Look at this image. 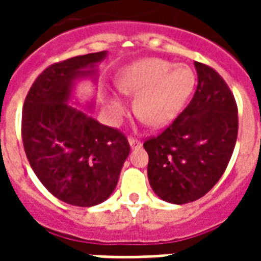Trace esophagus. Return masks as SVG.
<instances>
[{"mask_svg":"<svg viewBox=\"0 0 261 261\" xmlns=\"http://www.w3.org/2000/svg\"><path fill=\"white\" fill-rule=\"evenodd\" d=\"M129 145H130V147H140L141 146V141L138 140V138L136 137H129Z\"/></svg>","mask_w":261,"mask_h":261,"instance_id":"esophagus-1","label":"esophagus"}]
</instances>
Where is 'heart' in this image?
<instances>
[{
  "label": "heart",
  "mask_w": 261,
  "mask_h": 261,
  "mask_svg": "<svg viewBox=\"0 0 261 261\" xmlns=\"http://www.w3.org/2000/svg\"><path fill=\"white\" fill-rule=\"evenodd\" d=\"M195 84L192 70L162 59H142L126 66L117 80L123 94L135 96V112L147 125L159 128L170 124L180 112ZM110 112L121 119L126 108L112 100Z\"/></svg>",
  "instance_id": "b5f03b06"
}]
</instances>
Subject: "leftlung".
Wrapping results in <instances>:
<instances>
[{"mask_svg":"<svg viewBox=\"0 0 261 261\" xmlns=\"http://www.w3.org/2000/svg\"><path fill=\"white\" fill-rule=\"evenodd\" d=\"M192 100L162 133L144 142L154 192L172 204L200 199L225 172L238 137V107L223 78L195 62Z\"/></svg>","mask_w":261,"mask_h":261,"instance_id":"8db88e82","label":"left lung"}]
</instances>
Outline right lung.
<instances>
[{"mask_svg":"<svg viewBox=\"0 0 261 261\" xmlns=\"http://www.w3.org/2000/svg\"><path fill=\"white\" fill-rule=\"evenodd\" d=\"M106 56L102 50L48 66L32 84L22 111L23 146L38 179L55 197L84 208L110 197L130 151L119 129L68 105L74 81L95 75Z\"/></svg>","mask_w":261,"mask_h":261,"instance_id":"1","label":"right lung"}]
</instances>
